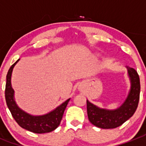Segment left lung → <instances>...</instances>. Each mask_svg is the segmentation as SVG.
<instances>
[{
    "label": "left lung",
    "mask_w": 146,
    "mask_h": 146,
    "mask_svg": "<svg viewBox=\"0 0 146 146\" xmlns=\"http://www.w3.org/2000/svg\"><path fill=\"white\" fill-rule=\"evenodd\" d=\"M131 79V90L128 98L119 108L109 111L100 109L87 100L88 119L91 124L100 128H115L130 118L136 111L140 96V80L135 69L127 66Z\"/></svg>",
    "instance_id": "obj_1"
}]
</instances>
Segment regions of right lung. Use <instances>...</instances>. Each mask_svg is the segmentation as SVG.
<instances>
[{
	"label": "right lung",
	"instance_id": "obj_1",
	"mask_svg": "<svg viewBox=\"0 0 146 146\" xmlns=\"http://www.w3.org/2000/svg\"><path fill=\"white\" fill-rule=\"evenodd\" d=\"M19 61L18 59L10 67L7 74V81L5 86V100L12 117L21 128L30 131L33 133H48L55 130L60 125L65 109L67 106L70 99L66 100L60 106L47 114L42 116H32L27 114L19 108L14 99V90L11 87V78L14 66Z\"/></svg>",
	"mask_w": 146,
	"mask_h": 146
}]
</instances>
